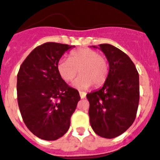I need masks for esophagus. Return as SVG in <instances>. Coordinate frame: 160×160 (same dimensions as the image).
Masks as SVG:
<instances>
[{
  "instance_id": "obj_1",
  "label": "esophagus",
  "mask_w": 160,
  "mask_h": 160,
  "mask_svg": "<svg viewBox=\"0 0 160 160\" xmlns=\"http://www.w3.org/2000/svg\"><path fill=\"white\" fill-rule=\"evenodd\" d=\"M79 95H80V98H81L82 99H83V98H86L87 93L84 92H79Z\"/></svg>"
}]
</instances>
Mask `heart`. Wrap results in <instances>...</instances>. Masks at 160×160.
I'll use <instances>...</instances> for the list:
<instances>
[{
  "mask_svg": "<svg viewBox=\"0 0 160 160\" xmlns=\"http://www.w3.org/2000/svg\"><path fill=\"white\" fill-rule=\"evenodd\" d=\"M58 72L63 81L71 82L78 72L73 86L80 89L90 88L92 84L100 87L107 81L109 63L104 55L92 48H82L72 51L68 59L61 58L57 63Z\"/></svg>",
  "mask_w": 160,
  "mask_h": 160,
  "instance_id": "b5f03b06",
  "label": "heart"
}]
</instances>
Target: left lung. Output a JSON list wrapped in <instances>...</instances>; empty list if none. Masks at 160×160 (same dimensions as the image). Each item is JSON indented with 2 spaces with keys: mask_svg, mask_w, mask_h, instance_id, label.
Returning a JSON list of instances; mask_svg holds the SVG:
<instances>
[{
  "mask_svg": "<svg viewBox=\"0 0 160 160\" xmlns=\"http://www.w3.org/2000/svg\"><path fill=\"white\" fill-rule=\"evenodd\" d=\"M109 62V74L101 89L87 94L90 124L101 137L123 134L136 117L140 100L139 73L126 53L108 44H99Z\"/></svg>",
  "mask_w": 160,
  "mask_h": 160,
  "instance_id": "1",
  "label": "left lung"
}]
</instances>
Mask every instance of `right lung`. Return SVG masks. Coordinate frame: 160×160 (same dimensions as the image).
Instances as JSON below:
<instances>
[{
  "mask_svg": "<svg viewBox=\"0 0 160 160\" xmlns=\"http://www.w3.org/2000/svg\"><path fill=\"white\" fill-rule=\"evenodd\" d=\"M73 46L48 42L26 57L17 74V101L25 126L37 137L55 140L69 129L80 100L58 72L57 63Z\"/></svg>",
  "mask_w": 160,
  "mask_h": 160,
  "instance_id": "right-lung-1",
  "label": "right lung"
}]
</instances>
